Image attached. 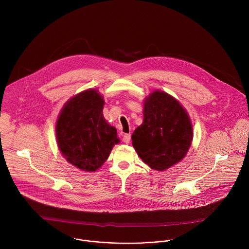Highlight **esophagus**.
Masks as SVG:
<instances>
[{
	"label": "esophagus",
	"mask_w": 249,
	"mask_h": 249,
	"mask_svg": "<svg viewBox=\"0 0 249 249\" xmlns=\"http://www.w3.org/2000/svg\"><path fill=\"white\" fill-rule=\"evenodd\" d=\"M130 139H131V135L130 134H124L123 136V142H125V143H128L130 142Z\"/></svg>",
	"instance_id": "34e87169"
}]
</instances>
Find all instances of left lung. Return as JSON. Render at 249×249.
<instances>
[{
	"label": "left lung",
	"instance_id": "8db88e82",
	"mask_svg": "<svg viewBox=\"0 0 249 249\" xmlns=\"http://www.w3.org/2000/svg\"><path fill=\"white\" fill-rule=\"evenodd\" d=\"M143 122L132 134V144L151 169L165 171L180 162L192 141L190 118L178 101L155 91L143 105Z\"/></svg>",
	"mask_w": 249,
	"mask_h": 249
}]
</instances>
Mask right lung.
<instances>
[{"instance_id": "obj_1", "label": "right lung", "mask_w": 249, "mask_h": 249, "mask_svg": "<svg viewBox=\"0 0 249 249\" xmlns=\"http://www.w3.org/2000/svg\"><path fill=\"white\" fill-rule=\"evenodd\" d=\"M105 102L94 89L84 91L63 107L56 123V139L66 160L79 170L95 172L106 162L117 129L103 115Z\"/></svg>"}]
</instances>
